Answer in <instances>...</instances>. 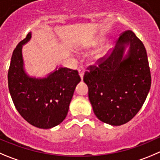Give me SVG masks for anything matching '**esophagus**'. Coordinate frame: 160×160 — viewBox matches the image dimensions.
I'll return each instance as SVG.
<instances>
[{
	"label": "esophagus",
	"instance_id": "obj_1",
	"mask_svg": "<svg viewBox=\"0 0 160 160\" xmlns=\"http://www.w3.org/2000/svg\"><path fill=\"white\" fill-rule=\"evenodd\" d=\"M78 74H79V76H80V78H81L82 81L83 79V76H84V74H85V71H86V70H85V68H83V67H79L78 69Z\"/></svg>",
	"mask_w": 160,
	"mask_h": 160
}]
</instances>
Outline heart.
<instances>
[{
  "mask_svg": "<svg viewBox=\"0 0 160 160\" xmlns=\"http://www.w3.org/2000/svg\"><path fill=\"white\" fill-rule=\"evenodd\" d=\"M104 42V38H100L98 41H97V44H100L102 42ZM109 49V45H106L105 46H104L102 48H100V50L96 52L95 56H94V58H95L96 60H99L100 59H102L105 56V54L107 53L108 50Z\"/></svg>",
  "mask_w": 160,
  "mask_h": 160,
  "instance_id": "heart-1",
  "label": "heart"
}]
</instances>
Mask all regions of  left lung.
Instances as JSON below:
<instances>
[{
  "mask_svg": "<svg viewBox=\"0 0 160 160\" xmlns=\"http://www.w3.org/2000/svg\"><path fill=\"white\" fill-rule=\"evenodd\" d=\"M96 116L103 122L121 126L137 115L151 87L145 48L131 30L120 36L108 58L91 67L83 78Z\"/></svg>",
  "mask_w": 160,
  "mask_h": 160,
  "instance_id": "obj_1",
  "label": "left lung"
}]
</instances>
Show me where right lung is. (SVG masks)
<instances>
[{
	"label": "right lung",
	"mask_w": 160,
	"mask_h": 160,
	"mask_svg": "<svg viewBox=\"0 0 160 160\" xmlns=\"http://www.w3.org/2000/svg\"><path fill=\"white\" fill-rule=\"evenodd\" d=\"M31 37L30 32L13 51L8 74L9 92L26 121L38 128L50 129L66 118L81 78L77 71L58 66L45 77L30 76L26 71L22 50Z\"/></svg>",
	"instance_id": "1"
}]
</instances>
